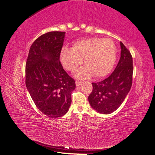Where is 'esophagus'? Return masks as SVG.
<instances>
[{
    "label": "esophagus",
    "mask_w": 155,
    "mask_h": 155,
    "mask_svg": "<svg viewBox=\"0 0 155 155\" xmlns=\"http://www.w3.org/2000/svg\"><path fill=\"white\" fill-rule=\"evenodd\" d=\"M81 81H76V87H79V85H81Z\"/></svg>",
    "instance_id": "obj_1"
}]
</instances>
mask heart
<instances>
[{"label":"heart","instance_id":"obj_1","mask_svg":"<svg viewBox=\"0 0 155 155\" xmlns=\"http://www.w3.org/2000/svg\"><path fill=\"white\" fill-rule=\"evenodd\" d=\"M117 57L114 43L110 39L88 37L78 40L72 48L63 47L60 52V61L68 71L74 72L84 61L85 66L76 74L78 79L88 78L94 75L101 78L109 74L113 68Z\"/></svg>","mask_w":155,"mask_h":155}]
</instances>
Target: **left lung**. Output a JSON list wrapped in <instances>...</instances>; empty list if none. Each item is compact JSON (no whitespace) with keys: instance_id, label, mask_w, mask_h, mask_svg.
Instances as JSON below:
<instances>
[{"instance_id":"1","label":"left lung","mask_w":155,"mask_h":155,"mask_svg":"<svg viewBox=\"0 0 155 155\" xmlns=\"http://www.w3.org/2000/svg\"><path fill=\"white\" fill-rule=\"evenodd\" d=\"M120 59L110 76L99 83H92L93 90L88 101L94 109L101 114H109L121 105L132 85L133 58L120 42Z\"/></svg>"}]
</instances>
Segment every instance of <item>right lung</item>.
I'll return each mask as SVG.
<instances>
[{"label":"right lung","instance_id":"obj_1","mask_svg":"<svg viewBox=\"0 0 155 155\" xmlns=\"http://www.w3.org/2000/svg\"><path fill=\"white\" fill-rule=\"evenodd\" d=\"M65 32L41 35L29 50L26 63V86L38 109L50 118H59L69 110L76 88L59 61Z\"/></svg>","mask_w":155,"mask_h":155}]
</instances>
